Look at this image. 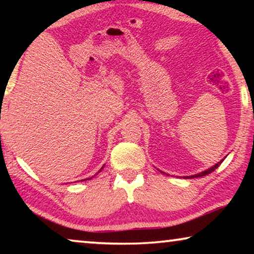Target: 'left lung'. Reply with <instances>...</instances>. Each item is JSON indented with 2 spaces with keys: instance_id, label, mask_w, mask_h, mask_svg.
Returning <instances> with one entry per match:
<instances>
[{
  "instance_id": "8db88e82",
  "label": "left lung",
  "mask_w": 254,
  "mask_h": 254,
  "mask_svg": "<svg viewBox=\"0 0 254 254\" xmlns=\"http://www.w3.org/2000/svg\"><path fill=\"white\" fill-rule=\"evenodd\" d=\"M225 158V157H224ZM224 158L223 159H221V162H218L217 164H215L214 166H211L210 169H207L206 171H202L201 173H197V175H194V176H189V177H185V178H195V177H203V176H206V175H209V173H211L213 171H215V170H216L218 166L221 165V163L224 161Z\"/></svg>"
}]
</instances>
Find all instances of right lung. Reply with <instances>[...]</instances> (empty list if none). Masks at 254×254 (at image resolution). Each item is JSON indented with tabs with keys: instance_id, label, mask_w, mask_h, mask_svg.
<instances>
[{
	"instance_id": "1",
	"label": "right lung",
	"mask_w": 254,
	"mask_h": 254,
	"mask_svg": "<svg viewBox=\"0 0 254 254\" xmlns=\"http://www.w3.org/2000/svg\"><path fill=\"white\" fill-rule=\"evenodd\" d=\"M102 169H104V166H103V168ZM102 169H100V171H102ZM91 178H92V177H91ZM91 178H88V180H90V179H91Z\"/></svg>"
}]
</instances>
